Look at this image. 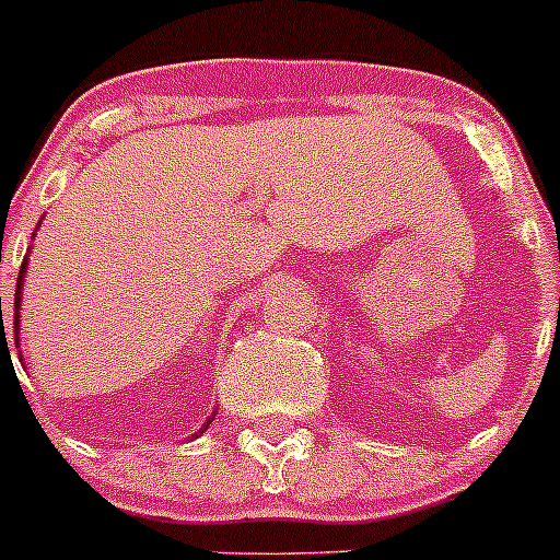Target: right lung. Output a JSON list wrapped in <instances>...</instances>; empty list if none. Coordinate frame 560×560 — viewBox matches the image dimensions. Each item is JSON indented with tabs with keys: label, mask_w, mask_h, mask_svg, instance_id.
Instances as JSON below:
<instances>
[{
	"label": "right lung",
	"mask_w": 560,
	"mask_h": 560,
	"mask_svg": "<svg viewBox=\"0 0 560 560\" xmlns=\"http://www.w3.org/2000/svg\"><path fill=\"white\" fill-rule=\"evenodd\" d=\"M23 276H26V260H23L21 273H18V284H15V329H18V322H21V318H18V303H21V281H23ZM0 316H2V300H0Z\"/></svg>",
	"instance_id": "1"
}]
</instances>
